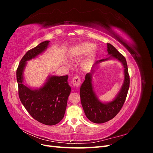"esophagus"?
Here are the masks:
<instances>
[{"label":"esophagus","mask_w":153,"mask_h":153,"mask_svg":"<svg viewBox=\"0 0 153 153\" xmlns=\"http://www.w3.org/2000/svg\"><path fill=\"white\" fill-rule=\"evenodd\" d=\"M80 83H81V79L79 76L76 75L72 79V84L75 87H78L80 85Z\"/></svg>","instance_id":"1"}]
</instances>
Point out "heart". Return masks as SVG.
Returning <instances> with one entry per match:
<instances>
[{
    "mask_svg": "<svg viewBox=\"0 0 153 153\" xmlns=\"http://www.w3.org/2000/svg\"><path fill=\"white\" fill-rule=\"evenodd\" d=\"M96 46L88 42H83L73 47L70 51V56L71 57H80L84 56L88 53V58L90 59L94 55L96 52Z\"/></svg>",
    "mask_w": 153,
    "mask_h": 153,
    "instance_id": "obj_1",
    "label": "heart"
}]
</instances>
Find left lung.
Returning a JSON list of instances; mask_svg holds the SVG:
<instances>
[{"mask_svg": "<svg viewBox=\"0 0 153 153\" xmlns=\"http://www.w3.org/2000/svg\"><path fill=\"white\" fill-rule=\"evenodd\" d=\"M108 55L110 57L97 61L92 67L91 72L86 74L85 80L80 89V100L83 109L88 119L94 123L107 122L116 115L124 103L129 87V76L126 59L113 45L107 43ZM116 59L121 62L124 68V82L120 92L114 100L103 103L99 100L93 90L91 84L92 74L97 64L110 59Z\"/></svg>", "mask_w": 153, "mask_h": 153, "instance_id": "left-lung-1", "label": "left lung"}]
</instances>
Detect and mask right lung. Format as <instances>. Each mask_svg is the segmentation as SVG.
Masks as SVG:
<instances>
[{
    "instance_id": "right-lung-1",
    "label": "right lung",
    "mask_w": 153,
    "mask_h": 153,
    "mask_svg": "<svg viewBox=\"0 0 153 153\" xmlns=\"http://www.w3.org/2000/svg\"><path fill=\"white\" fill-rule=\"evenodd\" d=\"M45 41L29 50L22 57L16 70L18 95L27 112L36 121L46 125H55L63 119L71 87L68 76H49L39 89H32L24 84V71L27 61L36 58L48 48Z\"/></svg>"
}]
</instances>
